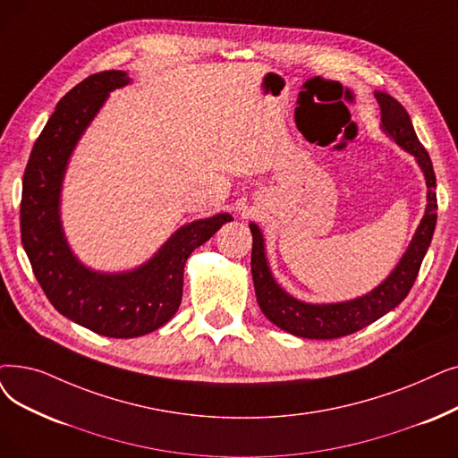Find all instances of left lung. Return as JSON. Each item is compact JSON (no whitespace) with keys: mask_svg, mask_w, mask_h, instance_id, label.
<instances>
[{"mask_svg":"<svg viewBox=\"0 0 458 458\" xmlns=\"http://www.w3.org/2000/svg\"><path fill=\"white\" fill-rule=\"evenodd\" d=\"M377 105L382 112V129L389 134L393 140L403 149L415 157L417 165L421 166L425 180H427V208L417 226L410 247L406 249L401 262L391 271L386 281L376 286L367 295L355 297V300L343 303H303L286 293L281 286L275 283L271 269L267 266L266 249H264V235L254 223H250L252 232V254H250V271L256 290V300L262 312L269 322L276 327H281L295 336L303 339H339V336L352 335L376 322L396 305L403 303L408 292L411 290L417 273H420L423 258L428 250L432 233L436 228V175L432 168V161L417 138L411 119L404 106L387 93L376 91L374 93Z\"/></svg>","mask_w":458,"mask_h":458,"instance_id":"8db88e82","label":"left lung"}]
</instances>
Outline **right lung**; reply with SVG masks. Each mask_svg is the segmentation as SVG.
<instances>
[{"label": "right lung", "instance_id": "add662e5", "mask_svg": "<svg viewBox=\"0 0 458 458\" xmlns=\"http://www.w3.org/2000/svg\"><path fill=\"white\" fill-rule=\"evenodd\" d=\"M129 82L123 71L97 72L57 103L31 149L20 202L22 245L48 301L74 324L114 339H134L165 326L182 305L187 258L232 221V215L218 213L185 225L151 260L125 273L93 271L72 254L59 218L65 168L108 93Z\"/></svg>", "mask_w": 458, "mask_h": 458}]
</instances>
